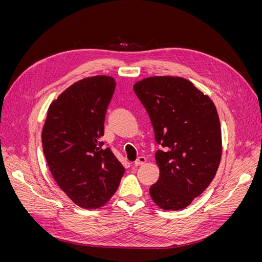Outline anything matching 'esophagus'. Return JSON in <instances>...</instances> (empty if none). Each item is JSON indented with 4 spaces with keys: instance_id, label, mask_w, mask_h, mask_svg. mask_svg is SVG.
<instances>
[{
    "instance_id": "obj_1",
    "label": "esophagus",
    "mask_w": 262,
    "mask_h": 262,
    "mask_svg": "<svg viewBox=\"0 0 262 262\" xmlns=\"http://www.w3.org/2000/svg\"><path fill=\"white\" fill-rule=\"evenodd\" d=\"M145 162H146V158L144 157V156H140L138 160L134 162V166H136V167H138V166H141V165H143V164H145Z\"/></svg>"
}]
</instances>
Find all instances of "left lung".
<instances>
[{
	"label": "left lung",
	"mask_w": 262,
	"mask_h": 262,
	"mask_svg": "<svg viewBox=\"0 0 262 262\" xmlns=\"http://www.w3.org/2000/svg\"><path fill=\"white\" fill-rule=\"evenodd\" d=\"M152 122L160 178L150 186L163 210L187 208L215 177L222 156L220 119L209 96L186 78L150 76L133 85Z\"/></svg>",
	"instance_id": "8db88e82"
}]
</instances>
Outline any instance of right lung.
<instances>
[{"instance_id": "right-lung-1", "label": "right lung", "mask_w": 262, "mask_h": 262, "mask_svg": "<svg viewBox=\"0 0 262 262\" xmlns=\"http://www.w3.org/2000/svg\"><path fill=\"white\" fill-rule=\"evenodd\" d=\"M115 89V78L106 75L74 83L51 102L42 129L43 154L53 179L84 209L105 205L124 173L100 141Z\"/></svg>"}]
</instances>
